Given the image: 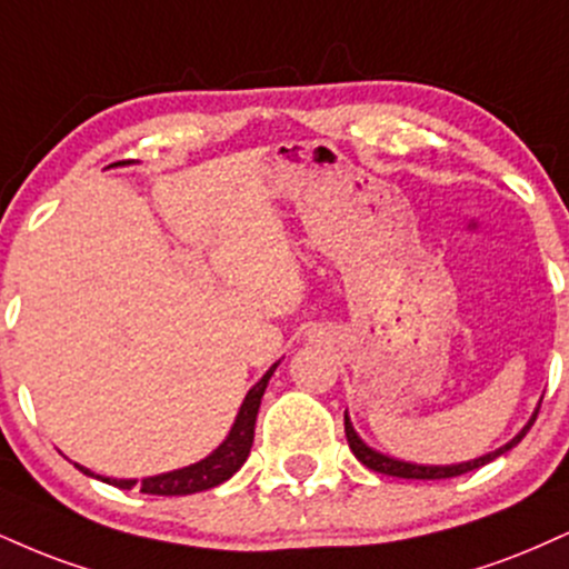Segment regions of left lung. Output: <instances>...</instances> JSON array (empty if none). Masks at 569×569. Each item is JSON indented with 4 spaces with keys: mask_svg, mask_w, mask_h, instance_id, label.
Wrapping results in <instances>:
<instances>
[{
    "mask_svg": "<svg viewBox=\"0 0 569 569\" xmlns=\"http://www.w3.org/2000/svg\"><path fill=\"white\" fill-rule=\"evenodd\" d=\"M538 410L540 406L536 408V413L530 416V421L525 423L522 432H519L515 440H509L503 445V448L492 450V453L488 456H480L475 458V461H463V463H450V467H427V463H410V461H400V458H392V456H385L379 453V450L368 448L366 442L360 440L358 432L352 429V421L350 416L345 413V432H347V442H350V450L355 453V458H358L360 463H366L368 469L379 471V475H389V477H402V480H448V477H458V475H467V471H475L485 467V463L496 461L498 456H503L506 450L515 448L517 442H522V437L530 432V427L536 423L538 419Z\"/></svg>",
    "mask_w": 569,
    "mask_h": 569,
    "instance_id": "1",
    "label": "left lung"
}]
</instances>
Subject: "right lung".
Instances as JSON below:
<instances>
[{"label":"right lung","mask_w":569,"mask_h":569,"mask_svg":"<svg viewBox=\"0 0 569 569\" xmlns=\"http://www.w3.org/2000/svg\"><path fill=\"white\" fill-rule=\"evenodd\" d=\"M276 368H278V362L262 376V379L257 381L254 387L249 389V395H246L243 406L236 416V423H232L230 435L224 437V442L219 445L217 450H211V453L207 458H201L198 463L167 471V475L146 477L142 482L100 477V475H94V471L79 467V463H73V467H77L79 471H84L87 477H98V480L113 485V488H121V490H132L134 485H140V492H146V496H190V492L217 488V485L230 480V477L243 467L246 458H249L251 442H254V423H257V413H259V402H262L267 381H270V376L276 373Z\"/></svg>","instance_id":"obj_1"}]
</instances>
